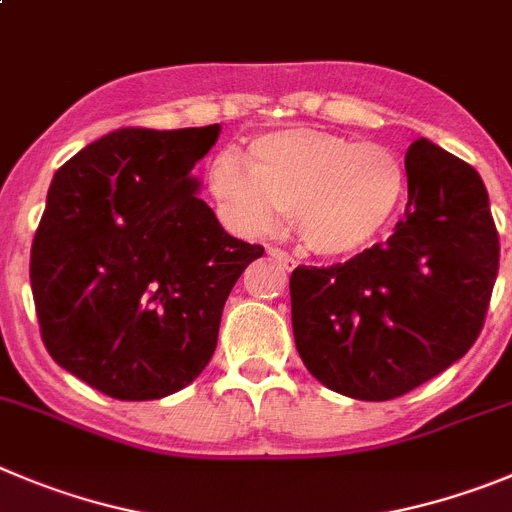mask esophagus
Instances as JSON below:
<instances>
[{
	"mask_svg": "<svg viewBox=\"0 0 512 512\" xmlns=\"http://www.w3.org/2000/svg\"><path fill=\"white\" fill-rule=\"evenodd\" d=\"M269 256H271V259L279 261V264L284 266V269H287V271H292L294 266H297V261H294L287 251H281V248H274V246H271V248H269Z\"/></svg>",
	"mask_w": 512,
	"mask_h": 512,
	"instance_id": "obj_1",
	"label": "esophagus"
}]
</instances>
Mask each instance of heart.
<instances>
[{"mask_svg":"<svg viewBox=\"0 0 512 512\" xmlns=\"http://www.w3.org/2000/svg\"><path fill=\"white\" fill-rule=\"evenodd\" d=\"M251 167L233 149L210 164V192L236 231L259 236L292 215L309 251L342 259L388 228L406 187L391 149L320 129H281L253 139Z\"/></svg>","mask_w":512,"mask_h":512,"instance_id":"heart-1","label":"heart"}]
</instances>
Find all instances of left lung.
<instances>
[{
  "mask_svg": "<svg viewBox=\"0 0 512 512\" xmlns=\"http://www.w3.org/2000/svg\"><path fill=\"white\" fill-rule=\"evenodd\" d=\"M406 177V213L386 243L327 269L297 266L289 279L299 358L358 401L403 396L457 363L498 279V231L475 167L416 139Z\"/></svg>",
  "mask_w": 512,
  "mask_h": 512,
  "instance_id": "1",
  "label": "left lung"
}]
</instances>
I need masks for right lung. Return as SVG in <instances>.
<instances>
[{"label":"right lung","mask_w":512,"mask_h":512,"mask_svg":"<svg viewBox=\"0 0 512 512\" xmlns=\"http://www.w3.org/2000/svg\"><path fill=\"white\" fill-rule=\"evenodd\" d=\"M220 137L119 129L55 172L30 256L42 342L119 401L190 386L218 345L233 284L264 248L228 236L190 170Z\"/></svg>","instance_id":"1"}]
</instances>
